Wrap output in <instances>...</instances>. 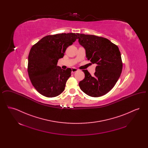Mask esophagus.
<instances>
[{
  "instance_id": "34e87169",
  "label": "esophagus",
  "mask_w": 148,
  "mask_h": 148,
  "mask_svg": "<svg viewBox=\"0 0 148 148\" xmlns=\"http://www.w3.org/2000/svg\"><path fill=\"white\" fill-rule=\"evenodd\" d=\"M78 71L77 68H73L72 69H71V72L73 73H75V71Z\"/></svg>"
}]
</instances>
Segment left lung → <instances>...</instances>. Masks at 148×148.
<instances>
[{
  "instance_id": "1",
  "label": "left lung",
  "mask_w": 148,
  "mask_h": 148,
  "mask_svg": "<svg viewBox=\"0 0 148 148\" xmlns=\"http://www.w3.org/2000/svg\"><path fill=\"white\" fill-rule=\"evenodd\" d=\"M77 35L78 42L85 50L86 58L90 64H97L93 76L87 70H83L85 77L79 82V87L89 96H103L112 89L121 75L123 63L119 48L103 37Z\"/></svg>"
}]
</instances>
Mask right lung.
Here are the masks:
<instances>
[{"mask_svg": "<svg viewBox=\"0 0 148 148\" xmlns=\"http://www.w3.org/2000/svg\"><path fill=\"white\" fill-rule=\"evenodd\" d=\"M77 34L62 33L47 35L31 48L28 56L29 77L35 89L48 98L60 95L71 76V69H62L58 61L66 49L77 39Z\"/></svg>", "mask_w": 148, "mask_h": 148, "instance_id": "obj_1", "label": "right lung"}]
</instances>
